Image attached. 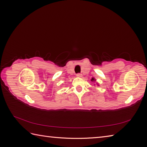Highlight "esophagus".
<instances>
[{
  "mask_svg": "<svg viewBox=\"0 0 147 147\" xmlns=\"http://www.w3.org/2000/svg\"><path fill=\"white\" fill-rule=\"evenodd\" d=\"M77 77H82V74L78 73V74H77Z\"/></svg>",
  "mask_w": 147,
  "mask_h": 147,
  "instance_id": "34e87169",
  "label": "esophagus"
}]
</instances>
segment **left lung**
Segmentation results:
<instances>
[{
  "instance_id": "8db88e82",
  "label": "left lung",
  "mask_w": 147,
  "mask_h": 147,
  "mask_svg": "<svg viewBox=\"0 0 147 147\" xmlns=\"http://www.w3.org/2000/svg\"><path fill=\"white\" fill-rule=\"evenodd\" d=\"M94 78H92V80H91V81H94ZM95 81V80H94Z\"/></svg>"
}]
</instances>
